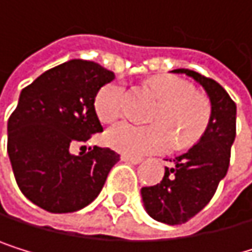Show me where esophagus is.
Masks as SVG:
<instances>
[{"mask_svg": "<svg viewBox=\"0 0 252 252\" xmlns=\"http://www.w3.org/2000/svg\"><path fill=\"white\" fill-rule=\"evenodd\" d=\"M124 161H127V163H133V164H137V163H140L142 161V158L140 157H133V156H128V154H122V157H121Z\"/></svg>", "mask_w": 252, "mask_h": 252, "instance_id": "esophagus-1", "label": "esophagus"}]
</instances>
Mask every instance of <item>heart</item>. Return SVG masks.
I'll list each match as a JSON object with an SVG mask.
<instances>
[{
  "label": "heart",
  "mask_w": 252,
  "mask_h": 252,
  "mask_svg": "<svg viewBox=\"0 0 252 252\" xmlns=\"http://www.w3.org/2000/svg\"><path fill=\"white\" fill-rule=\"evenodd\" d=\"M160 101L153 115L154 125L140 127L131 122H121L112 127L105 140L116 151L128 156H145L169 151L175 140L185 147L198 140L204 133L210 107L204 96L193 92L192 84L177 75H157L145 84ZM125 88L121 81L104 84L95 96L98 118L112 124L124 113Z\"/></svg>",
  "instance_id": "obj_1"
}]
</instances>
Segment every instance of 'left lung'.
I'll use <instances>...</instances> for the list:
<instances>
[{"mask_svg": "<svg viewBox=\"0 0 252 252\" xmlns=\"http://www.w3.org/2000/svg\"><path fill=\"white\" fill-rule=\"evenodd\" d=\"M199 83L209 95L212 112L207 128L196 145L164 168L158 185L142 188L147 213L163 224L180 225L204 209L219 181L227 175L236 137V104L219 83L190 69H175Z\"/></svg>", "mask_w": 252, "mask_h": 252, "instance_id": "obj_1", "label": "left lung"}]
</instances>
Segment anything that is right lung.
Returning a JSON list of instances; mask_svg holds the SVG:
<instances>
[{"label": "right lung", "instance_id": "right-lung-1", "mask_svg": "<svg viewBox=\"0 0 252 252\" xmlns=\"http://www.w3.org/2000/svg\"><path fill=\"white\" fill-rule=\"evenodd\" d=\"M115 74L88 60H69L22 89L7 122V153L21 192L51 213L77 212L99 195L119 154L89 148L71 154L102 127L95 96Z\"/></svg>", "mask_w": 252, "mask_h": 252}]
</instances>
